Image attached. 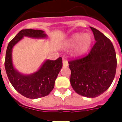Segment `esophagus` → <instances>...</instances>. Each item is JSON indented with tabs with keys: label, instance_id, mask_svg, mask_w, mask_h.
Wrapping results in <instances>:
<instances>
[{
	"label": "esophagus",
	"instance_id": "esophagus-1",
	"mask_svg": "<svg viewBox=\"0 0 122 122\" xmlns=\"http://www.w3.org/2000/svg\"><path fill=\"white\" fill-rule=\"evenodd\" d=\"M63 66L65 67H67L68 66V61H67L65 59H63Z\"/></svg>",
	"mask_w": 122,
	"mask_h": 122
}]
</instances>
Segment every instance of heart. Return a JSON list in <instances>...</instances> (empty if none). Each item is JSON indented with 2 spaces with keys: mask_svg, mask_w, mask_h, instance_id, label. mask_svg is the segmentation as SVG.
I'll return each mask as SVG.
<instances>
[{
  "mask_svg": "<svg viewBox=\"0 0 122 122\" xmlns=\"http://www.w3.org/2000/svg\"><path fill=\"white\" fill-rule=\"evenodd\" d=\"M92 38L91 34L85 33H75L65 43L67 47H71L75 46L73 50V54L74 56L82 55L89 49L92 43Z\"/></svg>",
  "mask_w": 122,
  "mask_h": 122,
  "instance_id": "heart-1",
  "label": "heart"
}]
</instances>
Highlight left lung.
Masks as SVG:
<instances>
[{
    "label": "left lung",
    "mask_w": 122,
    "mask_h": 122,
    "mask_svg": "<svg viewBox=\"0 0 122 122\" xmlns=\"http://www.w3.org/2000/svg\"><path fill=\"white\" fill-rule=\"evenodd\" d=\"M91 28L96 42L90 52L68 63L73 90L82 96L94 98L110 87L115 76L117 61L110 39L94 28Z\"/></svg>",
    "instance_id": "obj_1"
}]
</instances>
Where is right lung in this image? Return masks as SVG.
Wrapping results in <instances>:
<instances>
[{"label":"right lung","instance_id":"obj_1","mask_svg":"<svg viewBox=\"0 0 122 122\" xmlns=\"http://www.w3.org/2000/svg\"><path fill=\"white\" fill-rule=\"evenodd\" d=\"M23 37L41 39L47 37V35L40 30H22L9 42L4 63L7 77L14 89L27 98L46 96L52 91L56 79L63 66L62 57H59L56 60H46L39 70L31 75L20 73L12 65V50Z\"/></svg>","mask_w":122,"mask_h":122}]
</instances>
